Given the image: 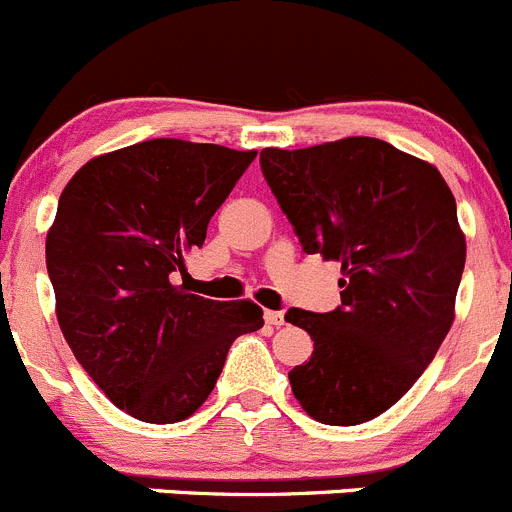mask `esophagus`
I'll list each match as a JSON object with an SVG mask.
<instances>
[{"instance_id":"1","label":"esophagus","mask_w":512,"mask_h":512,"mask_svg":"<svg viewBox=\"0 0 512 512\" xmlns=\"http://www.w3.org/2000/svg\"><path fill=\"white\" fill-rule=\"evenodd\" d=\"M265 322H267V325H275V327L285 325V312H280V310H265Z\"/></svg>"}]
</instances>
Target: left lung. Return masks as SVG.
Here are the masks:
<instances>
[{"label": "left lung", "mask_w": 512, "mask_h": 512, "mask_svg": "<svg viewBox=\"0 0 512 512\" xmlns=\"http://www.w3.org/2000/svg\"><path fill=\"white\" fill-rule=\"evenodd\" d=\"M260 167L307 255L337 260L340 305L287 310L315 350L290 370L297 403L325 425L393 408L455 320L465 235L443 175L375 137L260 152Z\"/></svg>", "instance_id": "left-lung-1"}]
</instances>
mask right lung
I'll use <instances>...</instances> for the list:
<instances>
[{"mask_svg": "<svg viewBox=\"0 0 512 512\" xmlns=\"http://www.w3.org/2000/svg\"><path fill=\"white\" fill-rule=\"evenodd\" d=\"M257 152L147 140L89 160L47 235L57 320L79 365L142 423H180L215 388L235 337L260 330L250 300L175 285Z\"/></svg>", "mask_w": 512, "mask_h": 512, "instance_id": "right-lung-1", "label": "right lung"}]
</instances>
